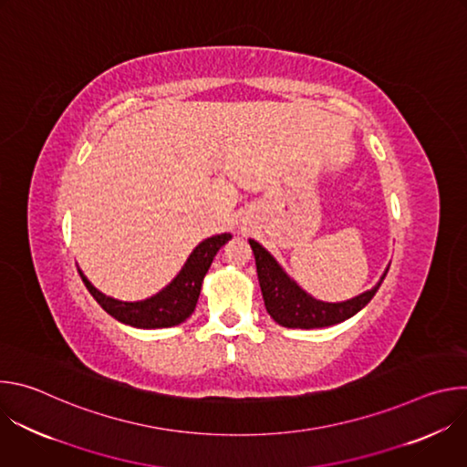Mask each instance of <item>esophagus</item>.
Returning <instances> with one entry per match:
<instances>
[{"label": "esophagus", "instance_id": "esophagus-1", "mask_svg": "<svg viewBox=\"0 0 467 467\" xmlns=\"http://www.w3.org/2000/svg\"><path fill=\"white\" fill-rule=\"evenodd\" d=\"M242 223H244V227H245V222H242Z\"/></svg>", "mask_w": 467, "mask_h": 467}]
</instances>
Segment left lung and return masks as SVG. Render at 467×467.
<instances>
[{"label": "left lung", "instance_id": "8db88e82", "mask_svg": "<svg viewBox=\"0 0 467 467\" xmlns=\"http://www.w3.org/2000/svg\"><path fill=\"white\" fill-rule=\"evenodd\" d=\"M249 245L256 262V275L264 297V305L268 314L283 327L288 328H319L342 323L360 312L377 294L382 285L388 268L384 270L379 283L366 290L364 294L342 301V303H327L314 299L306 294L288 274L281 268V264L274 258V254L264 249L258 242L249 238Z\"/></svg>", "mask_w": 467, "mask_h": 467}]
</instances>
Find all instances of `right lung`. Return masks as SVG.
<instances>
[{"label": "right lung", "mask_w": 467, "mask_h": 467, "mask_svg": "<svg viewBox=\"0 0 467 467\" xmlns=\"http://www.w3.org/2000/svg\"><path fill=\"white\" fill-rule=\"evenodd\" d=\"M231 238H233L231 233H223V234H216L203 240L190 253V256L186 258L184 265L175 275V279L168 286H164L159 294L142 301H119V299L109 297L101 294L85 277L81 270H79V275L87 290L92 294V297L114 319L137 328L175 327L192 316L199 299V292H202L203 279L211 268L216 253Z\"/></svg>", "instance_id": "obj_1"}]
</instances>
